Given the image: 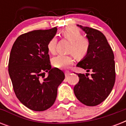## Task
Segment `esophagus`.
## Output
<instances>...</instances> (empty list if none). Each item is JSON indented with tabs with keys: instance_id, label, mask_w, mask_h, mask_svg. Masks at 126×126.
I'll use <instances>...</instances> for the list:
<instances>
[{
	"instance_id": "esophagus-1",
	"label": "esophagus",
	"mask_w": 126,
	"mask_h": 126,
	"mask_svg": "<svg viewBox=\"0 0 126 126\" xmlns=\"http://www.w3.org/2000/svg\"><path fill=\"white\" fill-rule=\"evenodd\" d=\"M70 71H65V77H67V76H69V75H70Z\"/></svg>"
}]
</instances>
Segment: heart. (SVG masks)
I'll return each mask as SVG.
<instances>
[{
	"instance_id": "obj_1",
	"label": "heart",
	"mask_w": 126,
	"mask_h": 126,
	"mask_svg": "<svg viewBox=\"0 0 126 126\" xmlns=\"http://www.w3.org/2000/svg\"><path fill=\"white\" fill-rule=\"evenodd\" d=\"M63 38L71 42L69 52L73 53L78 59H82L88 55L90 51V42L89 39L82 36V32L76 27H65L61 31ZM56 39L52 38L47 43L48 51L52 54L55 53ZM73 62V55H59L52 60L53 65L56 68L65 69L71 65Z\"/></svg>"
}]
</instances>
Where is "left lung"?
Wrapping results in <instances>:
<instances>
[{
  "label": "left lung",
  "instance_id": "obj_1",
  "mask_svg": "<svg viewBox=\"0 0 126 126\" xmlns=\"http://www.w3.org/2000/svg\"><path fill=\"white\" fill-rule=\"evenodd\" d=\"M80 27L87 34L90 48L88 55L77 67L92 74L77 73L79 81L74 87V93L82 103L94 107L104 101L113 88L116 79L114 56L105 36L101 31L88 27Z\"/></svg>",
  "mask_w": 126,
  "mask_h": 126
}]
</instances>
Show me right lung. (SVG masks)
Wrapping results in <instances>:
<instances>
[{
  "label": "right lung",
  "mask_w": 126,
  "mask_h": 126,
  "mask_svg": "<svg viewBox=\"0 0 126 126\" xmlns=\"http://www.w3.org/2000/svg\"><path fill=\"white\" fill-rule=\"evenodd\" d=\"M56 32L54 27L21 34L11 49L8 73L14 93L23 105L34 111L53 105L57 88L65 79L61 70L51 69L48 54L47 43Z\"/></svg>",
  "instance_id": "obj_1"
}]
</instances>
